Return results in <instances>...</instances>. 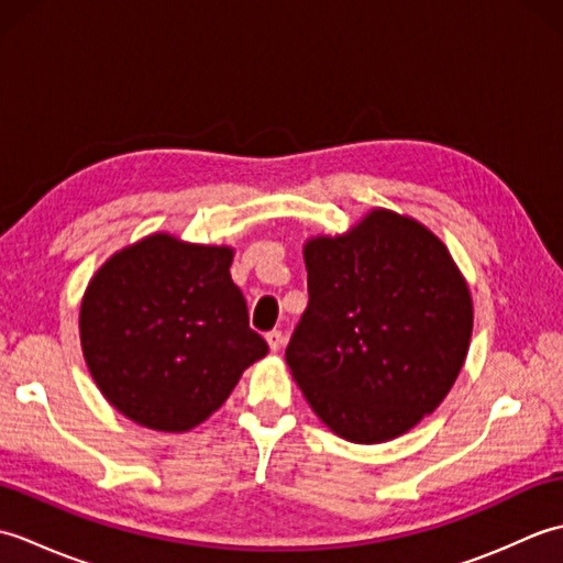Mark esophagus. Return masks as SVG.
Segmentation results:
<instances>
[{
    "label": "esophagus",
    "instance_id": "esophagus-1",
    "mask_svg": "<svg viewBox=\"0 0 563 563\" xmlns=\"http://www.w3.org/2000/svg\"><path fill=\"white\" fill-rule=\"evenodd\" d=\"M266 341H268V345H271V351H273V353H278V351L283 349V341H285L283 331H278V329L268 331V333H266Z\"/></svg>",
    "mask_w": 563,
    "mask_h": 563
}]
</instances>
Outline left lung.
I'll use <instances>...</instances> for the list:
<instances>
[{"label":"left lung","instance_id":"1","mask_svg":"<svg viewBox=\"0 0 563 563\" xmlns=\"http://www.w3.org/2000/svg\"><path fill=\"white\" fill-rule=\"evenodd\" d=\"M309 305L285 351L307 404L339 438H399L448 397L470 351L474 305L426 224L373 208L305 242Z\"/></svg>","mask_w":563,"mask_h":563}]
</instances>
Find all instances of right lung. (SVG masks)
Listing matches in <instances>:
<instances>
[{"instance_id":"obj_1","label":"right lung","mask_w":563,"mask_h":563,"mask_svg":"<svg viewBox=\"0 0 563 563\" xmlns=\"http://www.w3.org/2000/svg\"><path fill=\"white\" fill-rule=\"evenodd\" d=\"M232 258V246L154 232L91 275L79 307L81 353L106 401L130 421L186 433L268 353L249 329Z\"/></svg>"}]
</instances>
